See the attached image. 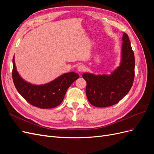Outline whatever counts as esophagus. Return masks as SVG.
<instances>
[{"mask_svg": "<svg viewBox=\"0 0 154 154\" xmlns=\"http://www.w3.org/2000/svg\"><path fill=\"white\" fill-rule=\"evenodd\" d=\"M85 69H86V67L85 66H83V65H80V66H79L78 67V71H80V72L85 71Z\"/></svg>", "mask_w": 154, "mask_h": 154, "instance_id": "esophagus-1", "label": "esophagus"}]
</instances>
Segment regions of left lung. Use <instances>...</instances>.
<instances>
[{"instance_id":"1","label":"left lung","mask_w":154,"mask_h":154,"mask_svg":"<svg viewBox=\"0 0 154 154\" xmlns=\"http://www.w3.org/2000/svg\"><path fill=\"white\" fill-rule=\"evenodd\" d=\"M122 62L120 66L110 75H94L83 73L87 82L86 94L90 103L96 107L114 105L128 94L131 88L135 76L134 51L127 33L122 37Z\"/></svg>"}]
</instances>
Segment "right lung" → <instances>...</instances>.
I'll use <instances>...</instances> for the list:
<instances>
[{"mask_svg": "<svg viewBox=\"0 0 154 154\" xmlns=\"http://www.w3.org/2000/svg\"><path fill=\"white\" fill-rule=\"evenodd\" d=\"M75 72H68L43 85H32L18 74L13 58L12 78L17 91L31 105L40 109H52L62 103L68 88L79 78Z\"/></svg>", "mask_w": 154, "mask_h": 154, "instance_id": "add662e5", "label": "right lung"}]
</instances>
